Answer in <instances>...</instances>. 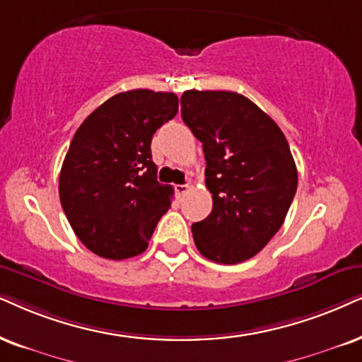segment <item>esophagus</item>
Masks as SVG:
<instances>
[{
	"label": "esophagus",
	"mask_w": 362,
	"mask_h": 362,
	"mask_svg": "<svg viewBox=\"0 0 362 362\" xmlns=\"http://www.w3.org/2000/svg\"><path fill=\"white\" fill-rule=\"evenodd\" d=\"M187 192H189V185H175V194L178 199H182Z\"/></svg>",
	"instance_id": "34e87169"
}]
</instances>
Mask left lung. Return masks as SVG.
<instances>
[{
  "label": "left lung",
  "instance_id": "1",
  "mask_svg": "<svg viewBox=\"0 0 362 362\" xmlns=\"http://www.w3.org/2000/svg\"><path fill=\"white\" fill-rule=\"evenodd\" d=\"M182 120L202 141L212 212L192 226L199 252L214 262L254 257L282 227L297 168L277 123L235 91H184Z\"/></svg>",
  "mask_w": 362,
  "mask_h": 362
}]
</instances>
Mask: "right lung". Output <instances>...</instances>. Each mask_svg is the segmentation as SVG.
<instances>
[{
	"label": "right lung",
	"instance_id": "1",
	"mask_svg": "<svg viewBox=\"0 0 362 362\" xmlns=\"http://www.w3.org/2000/svg\"><path fill=\"white\" fill-rule=\"evenodd\" d=\"M178 112L175 93L130 90L85 118L59 172V200L76 237L100 257L147 249L173 189L157 180L152 136Z\"/></svg>",
	"mask_w": 362,
	"mask_h": 362
}]
</instances>
